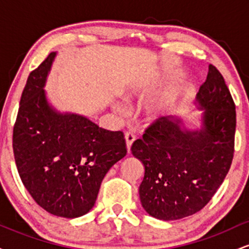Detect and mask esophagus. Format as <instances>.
Instances as JSON below:
<instances>
[{
	"label": "esophagus",
	"instance_id": "esophagus-1",
	"mask_svg": "<svg viewBox=\"0 0 249 249\" xmlns=\"http://www.w3.org/2000/svg\"><path fill=\"white\" fill-rule=\"evenodd\" d=\"M136 141V136L132 132H125V142H126L127 152H130V148L132 146V142Z\"/></svg>",
	"mask_w": 249,
	"mask_h": 249
}]
</instances>
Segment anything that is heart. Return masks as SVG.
<instances>
[{"mask_svg":"<svg viewBox=\"0 0 249 249\" xmlns=\"http://www.w3.org/2000/svg\"><path fill=\"white\" fill-rule=\"evenodd\" d=\"M133 96H134L133 92H127L126 95H125V98L130 101V99L133 98ZM112 107H113V110H116L117 112H119V113H124L125 112V107L122 104V103H119V102H113L112 103ZM147 112H148V115H150V116H157V115H158V107H151L147 110Z\"/></svg>","mask_w":249,"mask_h":249,"instance_id":"b5f03b06","label":"heart"}]
</instances>
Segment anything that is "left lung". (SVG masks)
<instances>
[{
  "instance_id": "left-lung-1",
  "label": "left lung",
  "mask_w": 249,
  "mask_h": 249,
  "mask_svg": "<svg viewBox=\"0 0 249 249\" xmlns=\"http://www.w3.org/2000/svg\"><path fill=\"white\" fill-rule=\"evenodd\" d=\"M196 102L204 110L201 128L190 130L180 117H161L131 146L145 167L139 186L142 206L153 218L167 221L199 212L230 171L235 105L224 77L212 64Z\"/></svg>"
}]
</instances>
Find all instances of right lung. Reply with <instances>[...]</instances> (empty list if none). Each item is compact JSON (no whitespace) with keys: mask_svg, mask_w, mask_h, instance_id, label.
Here are the masks:
<instances>
[{"mask_svg":"<svg viewBox=\"0 0 249 249\" xmlns=\"http://www.w3.org/2000/svg\"><path fill=\"white\" fill-rule=\"evenodd\" d=\"M56 53L28 77L13 132L15 162L37 204L62 218H78L95 206L105 174L126 156L122 131L99 127L72 112H59L44 87Z\"/></svg>","mask_w":249,"mask_h":249,"instance_id":"add662e5","label":"right lung"}]
</instances>
